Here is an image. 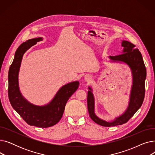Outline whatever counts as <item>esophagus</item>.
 <instances>
[{
    "label": "esophagus",
    "instance_id": "34e87169",
    "mask_svg": "<svg viewBox=\"0 0 155 155\" xmlns=\"http://www.w3.org/2000/svg\"><path fill=\"white\" fill-rule=\"evenodd\" d=\"M84 79H85V81L87 82H90L91 80L92 79V77L91 75H85V77H84Z\"/></svg>",
    "mask_w": 155,
    "mask_h": 155
}]
</instances>
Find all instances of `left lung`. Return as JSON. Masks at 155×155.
Instances as JSON below:
<instances>
[{"mask_svg": "<svg viewBox=\"0 0 155 155\" xmlns=\"http://www.w3.org/2000/svg\"><path fill=\"white\" fill-rule=\"evenodd\" d=\"M121 46L123 47L120 54L109 56V62L117 63L127 65L132 75V85L129 94L127 107L120 116L110 120H104L95 114V98L92 87H88L87 107L91 118L97 124L110 127L123 124L133 116L143 102L145 93V80L146 70L141 53L135 45L127 41L123 40Z\"/></svg>", "mask_w": 155, "mask_h": 155, "instance_id": "obj_1", "label": "left lung"}]
</instances>
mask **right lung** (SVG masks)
I'll return each instance as SVG.
<instances>
[{"mask_svg": "<svg viewBox=\"0 0 155 155\" xmlns=\"http://www.w3.org/2000/svg\"><path fill=\"white\" fill-rule=\"evenodd\" d=\"M43 40L41 37L27 40L17 49L8 74V95L13 109L29 125L45 128L58 123L68 100L78 88L79 82L77 80L63 85L53 99L43 105L33 104L24 98L19 85V73L22 57L31 47Z\"/></svg>", "mask_w": 155, "mask_h": 155, "instance_id": "1", "label": "right lung"}]
</instances>
